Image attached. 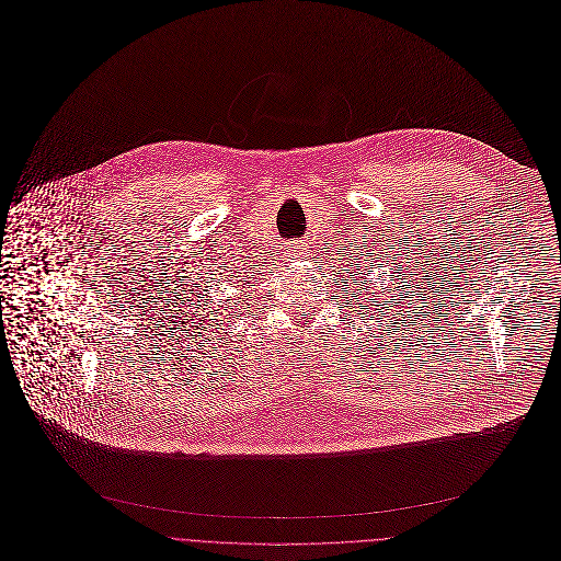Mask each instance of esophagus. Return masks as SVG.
<instances>
[{"label":"esophagus","mask_w":561,"mask_h":561,"mask_svg":"<svg viewBox=\"0 0 561 561\" xmlns=\"http://www.w3.org/2000/svg\"><path fill=\"white\" fill-rule=\"evenodd\" d=\"M300 254H302V252H300V245H298V243H291V245L287 248V252H285V256H287L285 261H296V259H300Z\"/></svg>","instance_id":"1"}]
</instances>
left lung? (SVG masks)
I'll list each match as a JSON object with an SVG mask.
<instances>
[{
	"mask_svg": "<svg viewBox=\"0 0 561 561\" xmlns=\"http://www.w3.org/2000/svg\"><path fill=\"white\" fill-rule=\"evenodd\" d=\"M345 280H352L350 285H343V289H350V287H354L352 291H350V298H352V305L356 302V305H360V298H363V287H358V280H363L365 276H367V272H371L374 267L369 265V259H347V263H345ZM385 296V294H382ZM391 298H396V296H391ZM345 305H350V300H345ZM380 309H378V313H380V320H385V316H387V311H389V307L387 305H378ZM343 309V307H341ZM393 309H401L400 302H396L393 305ZM403 313H408V311H403ZM360 316V313H358ZM396 316L401 318V311H396ZM398 318H393V321L398 323ZM401 321H405V318H401ZM400 328V325H398Z\"/></svg>",
	"mask_w": 561,
	"mask_h": 561,
	"instance_id": "8db88e82",
	"label": "left lung"
}]
</instances>
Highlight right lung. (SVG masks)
I'll list each match as a JSON object with an SVG mask.
<instances>
[{"instance_id":"1","label":"right lung","mask_w":561,"mask_h":561,"mask_svg":"<svg viewBox=\"0 0 561 561\" xmlns=\"http://www.w3.org/2000/svg\"><path fill=\"white\" fill-rule=\"evenodd\" d=\"M218 311H220V309H218ZM218 311H209V316H205V318H222V320H216L222 321V323H225V321L231 320V318H240V316H229V313H233V311H229V307L225 309V313H218ZM207 321H209V325H211V320ZM233 323H236V321H233Z\"/></svg>"}]
</instances>
